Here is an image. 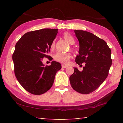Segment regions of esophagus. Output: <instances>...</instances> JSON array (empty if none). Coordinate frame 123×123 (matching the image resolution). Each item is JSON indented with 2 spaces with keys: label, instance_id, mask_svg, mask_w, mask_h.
I'll use <instances>...</instances> for the list:
<instances>
[{
  "label": "esophagus",
  "instance_id": "34e87169",
  "mask_svg": "<svg viewBox=\"0 0 123 123\" xmlns=\"http://www.w3.org/2000/svg\"><path fill=\"white\" fill-rule=\"evenodd\" d=\"M68 67V66H66V65H62V68H66Z\"/></svg>",
  "mask_w": 123,
  "mask_h": 123
}]
</instances>
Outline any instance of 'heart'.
<instances>
[{
    "label": "heart",
    "instance_id": "obj_1",
    "mask_svg": "<svg viewBox=\"0 0 123 123\" xmlns=\"http://www.w3.org/2000/svg\"><path fill=\"white\" fill-rule=\"evenodd\" d=\"M63 37L65 40H67L71 44L74 43V38L72 36L70 35L69 33H65L63 34ZM55 46V41H54L51 44V48H53ZM71 57V54L70 53H61V52H57L54 55V59L56 61L59 62L60 63L64 64L68 63Z\"/></svg>",
    "mask_w": 123,
    "mask_h": 123
}]
</instances>
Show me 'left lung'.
Wrapping results in <instances>:
<instances>
[{
  "label": "left lung",
  "mask_w": 123,
  "mask_h": 123,
  "mask_svg": "<svg viewBox=\"0 0 123 123\" xmlns=\"http://www.w3.org/2000/svg\"><path fill=\"white\" fill-rule=\"evenodd\" d=\"M79 42V54L75 62L82 66L81 71L74 68L70 77L71 87L77 92L88 94L96 90L105 81L111 66V49L106 42L92 33L82 30H74Z\"/></svg>",
  "instance_id": "1"
}]
</instances>
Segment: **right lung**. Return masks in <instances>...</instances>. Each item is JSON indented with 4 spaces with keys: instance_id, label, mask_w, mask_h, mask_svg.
Listing matches in <instances>:
<instances>
[{
    "instance_id": "1",
    "label": "right lung",
    "mask_w": 123,
    "mask_h": 123,
    "mask_svg": "<svg viewBox=\"0 0 123 123\" xmlns=\"http://www.w3.org/2000/svg\"><path fill=\"white\" fill-rule=\"evenodd\" d=\"M58 32L57 29L44 28L27 32L17 43L12 54L15 76L25 89L33 95L48 91L53 84L60 63L53 61L45 66L43 57H49L51 44Z\"/></svg>"
}]
</instances>
